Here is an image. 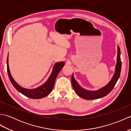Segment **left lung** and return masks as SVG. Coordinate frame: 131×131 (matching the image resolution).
Wrapping results in <instances>:
<instances>
[{
  "mask_svg": "<svg viewBox=\"0 0 131 131\" xmlns=\"http://www.w3.org/2000/svg\"><path fill=\"white\" fill-rule=\"evenodd\" d=\"M117 58H116V63L115 68V72L114 73L112 78L111 79L109 82L104 87L100 88L99 90L96 91L86 90V89L82 87L79 85V83L75 79L74 74H73V75L71 77L72 86H73V88H74L75 93L79 97L85 100H96L101 99L106 96L112 91L116 82H117L119 77H120L122 68L121 49L118 46H117Z\"/></svg>",
  "mask_w": 131,
  "mask_h": 131,
  "instance_id": "obj_1",
  "label": "left lung"
}]
</instances>
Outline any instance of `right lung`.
I'll use <instances>...</instances> for the list:
<instances>
[{
  "label": "right lung",
  "instance_id": "right-lung-1",
  "mask_svg": "<svg viewBox=\"0 0 131 131\" xmlns=\"http://www.w3.org/2000/svg\"><path fill=\"white\" fill-rule=\"evenodd\" d=\"M7 65L8 77H9V78L14 87L19 92L24 94V96L29 97V98L32 99H40L47 96L51 92L54 87L56 79L58 73H60L61 69L65 65V62L62 61V62L55 63L53 67L52 73L49 75L48 79L47 80V81L42 85L33 89H27L21 87L14 80L9 70V63H8V54L7 60Z\"/></svg>",
  "mask_w": 131,
  "mask_h": 131
}]
</instances>
